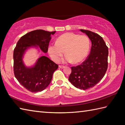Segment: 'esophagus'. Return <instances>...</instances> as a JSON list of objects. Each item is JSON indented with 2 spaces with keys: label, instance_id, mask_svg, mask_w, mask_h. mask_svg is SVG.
Masks as SVG:
<instances>
[{
  "label": "esophagus",
  "instance_id": "esophagus-1",
  "mask_svg": "<svg viewBox=\"0 0 125 125\" xmlns=\"http://www.w3.org/2000/svg\"><path fill=\"white\" fill-rule=\"evenodd\" d=\"M59 67L60 68H65V66H62V65H59Z\"/></svg>",
  "mask_w": 125,
  "mask_h": 125
}]
</instances>
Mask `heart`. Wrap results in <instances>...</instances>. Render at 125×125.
I'll return each mask as SVG.
<instances>
[{
  "mask_svg": "<svg viewBox=\"0 0 125 125\" xmlns=\"http://www.w3.org/2000/svg\"><path fill=\"white\" fill-rule=\"evenodd\" d=\"M90 40L85 35L74 33H66L58 37L56 43H51L48 51L51 58L59 62L65 52V62H72L77 64L86 58L89 52Z\"/></svg>",
  "mask_w": 125,
  "mask_h": 125,
  "instance_id": "obj_1",
  "label": "heart"
}]
</instances>
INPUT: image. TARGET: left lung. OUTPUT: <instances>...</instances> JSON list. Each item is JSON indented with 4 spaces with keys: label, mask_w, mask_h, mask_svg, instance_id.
I'll return each instance as SVG.
<instances>
[{
    "label": "left lung",
    "mask_w": 125,
    "mask_h": 125,
    "mask_svg": "<svg viewBox=\"0 0 125 125\" xmlns=\"http://www.w3.org/2000/svg\"><path fill=\"white\" fill-rule=\"evenodd\" d=\"M80 30L91 40V49L82 64L72 67L68 79L75 87L85 90L95 86L104 77L108 68V48L98 34L89 30Z\"/></svg>",
    "instance_id": "obj_1"
}]
</instances>
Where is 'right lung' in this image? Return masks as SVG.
<instances>
[{"mask_svg": "<svg viewBox=\"0 0 125 125\" xmlns=\"http://www.w3.org/2000/svg\"><path fill=\"white\" fill-rule=\"evenodd\" d=\"M56 31L48 32L36 30L24 35L17 42L14 50V73L15 77L22 85L31 92L44 90L52 80L53 73L58 65L46 56L38 59L34 67L26 68L22 62V57L26 49L38 45L44 53L48 52L51 34Z\"/></svg>", "mask_w": 125, "mask_h": 125, "instance_id": "obj_1", "label": "right lung"}]
</instances>
